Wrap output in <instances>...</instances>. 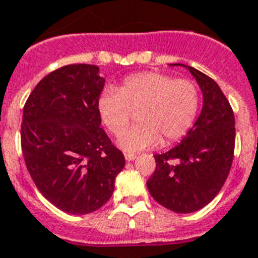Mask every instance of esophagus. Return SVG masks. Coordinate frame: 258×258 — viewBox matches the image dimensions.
<instances>
[{
  "label": "esophagus",
  "instance_id": "1",
  "mask_svg": "<svg viewBox=\"0 0 258 258\" xmlns=\"http://www.w3.org/2000/svg\"><path fill=\"white\" fill-rule=\"evenodd\" d=\"M125 161H134V159H137V154H131V153H125L124 154Z\"/></svg>",
  "mask_w": 258,
  "mask_h": 258
}]
</instances>
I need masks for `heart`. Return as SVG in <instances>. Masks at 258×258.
<instances>
[{"mask_svg":"<svg viewBox=\"0 0 258 258\" xmlns=\"http://www.w3.org/2000/svg\"><path fill=\"white\" fill-rule=\"evenodd\" d=\"M200 109V91L191 80L159 72H141L125 78L116 91L107 89L97 100L105 127L120 135L140 111L141 123L123 132L119 145L127 151L171 145L190 131Z\"/></svg>","mask_w":258,"mask_h":258,"instance_id":"b5f03b06","label":"heart"}]
</instances>
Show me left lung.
I'll return each instance as SVG.
<instances>
[{
	"instance_id": "8db88e82",
	"label": "left lung",
	"mask_w": 258,
	"mask_h": 258,
	"mask_svg": "<svg viewBox=\"0 0 258 258\" xmlns=\"http://www.w3.org/2000/svg\"><path fill=\"white\" fill-rule=\"evenodd\" d=\"M204 105L186 137L165 154L154 155L157 169L147 180L158 204L175 213H192L212 202L232 167L236 128L229 100L214 80L192 67Z\"/></svg>"
}]
</instances>
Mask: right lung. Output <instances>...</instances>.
Masks as SVG:
<instances>
[{"mask_svg": "<svg viewBox=\"0 0 258 258\" xmlns=\"http://www.w3.org/2000/svg\"><path fill=\"white\" fill-rule=\"evenodd\" d=\"M104 79L99 67L71 64L50 72L24 105L21 149L34 184L56 208L88 214L111 198L124 155L100 128Z\"/></svg>", "mask_w": 258, "mask_h": 258, "instance_id": "obj_1", "label": "right lung"}]
</instances>
